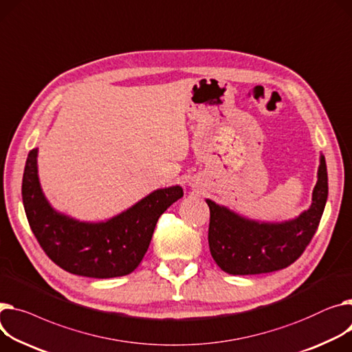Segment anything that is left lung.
<instances>
[{"label":"left lung","mask_w":352,"mask_h":352,"mask_svg":"<svg viewBox=\"0 0 352 352\" xmlns=\"http://www.w3.org/2000/svg\"><path fill=\"white\" fill-rule=\"evenodd\" d=\"M327 197L329 177L321 155L311 206L290 222H253L206 199L210 254L229 274H261L285 269L298 259L316 235Z\"/></svg>","instance_id":"8db88e82"}]
</instances>
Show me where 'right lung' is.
Here are the masks:
<instances>
[{
	"label": "right lung",
	"instance_id": "obj_1",
	"mask_svg": "<svg viewBox=\"0 0 352 352\" xmlns=\"http://www.w3.org/2000/svg\"><path fill=\"white\" fill-rule=\"evenodd\" d=\"M184 195L181 186L157 190L107 222L85 223L60 215L46 202L36 174V148L22 177V202L31 230L60 269L85 277L130 274L143 261L158 218Z\"/></svg>",
	"mask_w": 352,
	"mask_h": 352
}]
</instances>
